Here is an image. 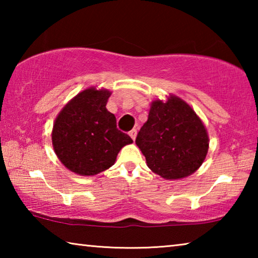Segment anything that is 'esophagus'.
Masks as SVG:
<instances>
[{
    "label": "esophagus",
    "instance_id": "obj_1",
    "mask_svg": "<svg viewBox=\"0 0 258 258\" xmlns=\"http://www.w3.org/2000/svg\"><path fill=\"white\" fill-rule=\"evenodd\" d=\"M137 133H138L137 128H133V130H131V131H130V133H128V134H130V137L132 138L133 141L135 140V138H137Z\"/></svg>",
    "mask_w": 258,
    "mask_h": 258
}]
</instances>
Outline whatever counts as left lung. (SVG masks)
<instances>
[{
    "label": "left lung",
    "mask_w": 258,
    "mask_h": 258,
    "mask_svg": "<svg viewBox=\"0 0 258 258\" xmlns=\"http://www.w3.org/2000/svg\"><path fill=\"white\" fill-rule=\"evenodd\" d=\"M135 143L147 166L165 180L194 174L206 158L209 138L203 120L184 100L169 94L150 104L148 120Z\"/></svg>",
    "instance_id": "8db88e82"
}]
</instances>
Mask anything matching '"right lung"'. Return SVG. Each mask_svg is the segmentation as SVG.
I'll return each instance as SVG.
<instances>
[{"label":"right lung","instance_id":"obj_1","mask_svg":"<svg viewBox=\"0 0 258 258\" xmlns=\"http://www.w3.org/2000/svg\"><path fill=\"white\" fill-rule=\"evenodd\" d=\"M111 92L89 89L75 95L58 113L52 128V146L64 167L82 176L110 168L117 155L133 140L117 130L116 117L107 110Z\"/></svg>","mask_w":258,"mask_h":258}]
</instances>
